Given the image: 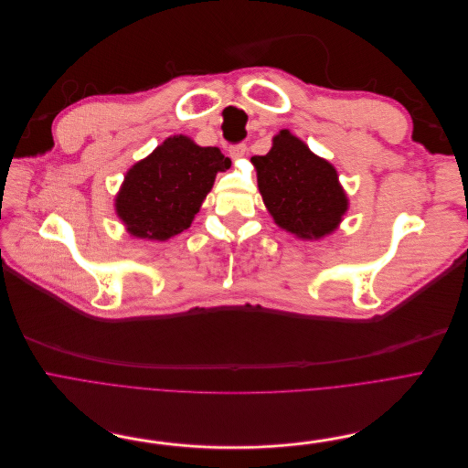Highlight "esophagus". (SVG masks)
Masks as SVG:
<instances>
[{
	"label": "esophagus",
	"mask_w": 468,
	"mask_h": 468,
	"mask_svg": "<svg viewBox=\"0 0 468 468\" xmlns=\"http://www.w3.org/2000/svg\"><path fill=\"white\" fill-rule=\"evenodd\" d=\"M246 152H248V146H246V144L232 146V148H230V158H232V160H239V158H243V155H246Z\"/></svg>",
	"instance_id": "esophagus-1"
}]
</instances>
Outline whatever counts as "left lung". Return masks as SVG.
Returning a JSON list of instances; mask_svg holds the SVG:
<instances>
[{"instance_id": "obj_1", "label": "left lung", "mask_w": 468, "mask_h": 468, "mask_svg": "<svg viewBox=\"0 0 468 468\" xmlns=\"http://www.w3.org/2000/svg\"><path fill=\"white\" fill-rule=\"evenodd\" d=\"M251 164L264 207L282 230L322 239L339 229L350 206L339 173L292 131L282 129L269 154L253 155Z\"/></svg>"}]
</instances>
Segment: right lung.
Listing matches in <instances>:
<instances>
[{
    "instance_id": "obj_1",
    "label": "right lung",
    "mask_w": 468,
    "mask_h": 468,
    "mask_svg": "<svg viewBox=\"0 0 468 468\" xmlns=\"http://www.w3.org/2000/svg\"><path fill=\"white\" fill-rule=\"evenodd\" d=\"M230 160L215 146L171 135L133 164L114 196V211L133 238L165 241L186 230Z\"/></svg>"
}]
</instances>
